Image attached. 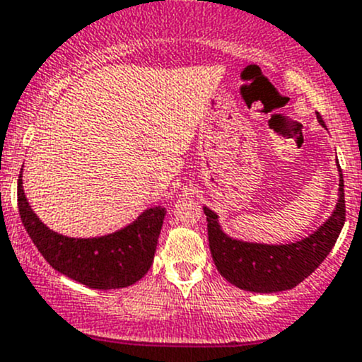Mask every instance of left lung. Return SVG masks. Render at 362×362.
Here are the masks:
<instances>
[{
    "label": "left lung",
    "mask_w": 362,
    "mask_h": 362,
    "mask_svg": "<svg viewBox=\"0 0 362 362\" xmlns=\"http://www.w3.org/2000/svg\"><path fill=\"white\" fill-rule=\"evenodd\" d=\"M320 125H324L317 115ZM340 197L326 223L312 235L291 244L270 245L237 240L226 235L218 214L204 207L212 259L219 274L237 288L252 293H279L293 289L326 259L345 223L344 174L340 170Z\"/></svg>",
    "instance_id": "left-lung-1"
}]
</instances>
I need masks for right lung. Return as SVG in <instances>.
<instances>
[{
    "label": "right lung",
    "instance_id": "1",
    "mask_svg": "<svg viewBox=\"0 0 362 362\" xmlns=\"http://www.w3.org/2000/svg\"><path fill=\"white\" fill-rule=\"evenodd\" d=\"M18 214L33 244L52 268L94 289H120L144 277L153 263L165 209L144 211L134 223L110 235L73 238L54 232L33 212L22 186L17 182Z\"/></svg>",
    "mask_w": 362,
    "mask_h": 362
}]
</instances>
